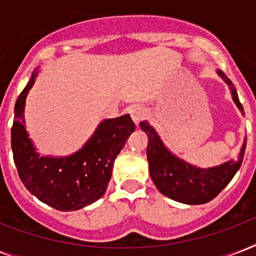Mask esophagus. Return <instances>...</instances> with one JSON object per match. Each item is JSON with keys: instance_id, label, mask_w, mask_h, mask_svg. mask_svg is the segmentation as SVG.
I'll return each mask as SVG.
<instances>
[{"instance_id": "1", "label": "esophagus", "mask_w": 256, "mask_h": 256, "mask_svg": "<svg viewBox=\"0 0 256 256\" xmlns=\"http://www.w3.org/2000/svg\"><path fill=\"white\" fill-rule=\"evenodd\" d=\"M130 116H132V122L138 124L144 116H148V110L144 106H134V108H130Z\"/></svg>"}]
</instances>
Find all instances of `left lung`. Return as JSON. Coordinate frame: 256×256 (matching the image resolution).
<instances>
[{
    "label": "left lung",
    "mask_w": 256,
    "mask_h": 256,
    "mask_svg": "<svg viewBox=\"0 0 256 256\" xmlns=\"http://www.w3.org/2000/svg\"><path fill=\"white\" fill-rule=\"evenodd\" d=\"M216 74L226 82L234 104L242 112V116H244V110L239 102L234 84L224 76L222 70H216ZM140 128L142 132H146L148 140L146 154L152 182L162 194L176 202L186 204H203L210 202L230 183L242 164L246 150V138L243 140L236 160H230L218 166L203 168L188 164L171 152L164 140H160L156 128L148 120H142Z\"/></svg>",
    "instance_id": "left-lung-1"
}]
</instances>
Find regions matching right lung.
<instances>
[{
    "mask_svg": "<svg viewBox=\"0 0 256 256\" xmlns=\"http://www.w3.org/2000/svg\"><path fill=\"white\" fill-rule=\"evenodd\" d=\"M37 76L36 69L14 106V164L22 183L41 202L60 211L80 210L104 194L114 160L136 124L128 114L104 120L78 152L66 156H41L25 128L26 96Z\"/></svg>",
    "mask_w": 256,
    "mask_h": 256,
    "instance_id": "right-lung-1",
    "label": "right lung"
}]
</instances>
